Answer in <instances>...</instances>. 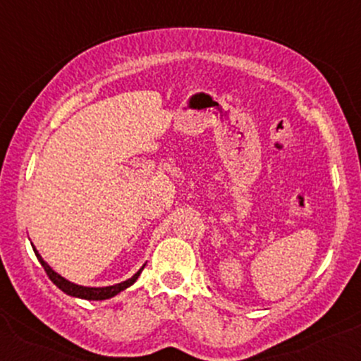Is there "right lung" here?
I'll return each instance as SVG.
<instances>
[{"label":"right lung","mask_w":361,"mask_h":361,"mask_svg":"<svg viewBox=\"0 0 361 361\" xmlns=\"http://www.w3.org/2000/svg\"><path fill=\"white\" fill-rule=\"evenodd\" d=\"M32 248H34L35 257H37V260H39V262H41L42 267H44L46 274L49 276V279L53 281L54 284H56V286L59 288V290H61L63 293H66V295H68V296H73V298L94 300V302H99V300H109V298H113V296L120 295L121 291H125L126 288H130V286H132L133 283H135V281L138 279V276H140V272L144 271V267H145V264H144V265H142V267L138 269V271H137L135 274H133L132 277H128V279H126V281H121V283L113 284V286H104V288L80 286V284L71 283V281L66 279V277H63L61 274H58V272L54 271V269L51 267V265L47 264L44 259H42L41 253H39L37 250H35L34 245H32Z\"/></svg>","instance_id":"obj_1"}]
</instances>
